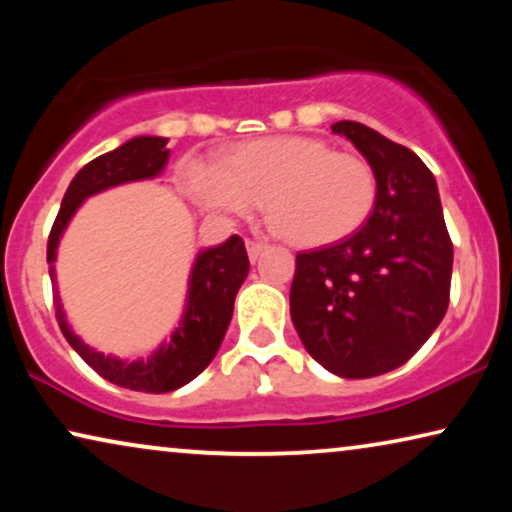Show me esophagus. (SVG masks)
<instances>
[{
  "label": "esophagus",
  "instance_id": "1",
  "mask_svg": "<svg viewBox=\"0 0 512 512\" xmlns=\"http://www.w3.org/2000/svg\"><path fill=\"white\" fill-rule=\"evenodd\" d=\"M263 249H265V244L263 242H256V240H247V251H249V261L254 263L258 256L263 254Z\"/></svg>",
  "mask_w": 512,
  "mask_h": 512
}]
</instances>
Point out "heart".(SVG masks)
<instances>
[{
	"label": "heart",
	"instance_id": "obj_1",
	"mask_svg": "<svg viewBox=\"0 0 512 512\" xmlns=\"http://www.w3.org/2000/svg\"><path fill=\"white\" fill-rule=\"evenodd\" d=\"M186 186L202 207L223 216H247L265 200L272 226L305 249L352 237L377 202L366 158L303 135L240 144L214 163L193 160Z\"/></svg>",
	"mask_w": 512,
	"mask_h": 512
}]
</instances>
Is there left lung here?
I'll return each instance as SVG.
<instances>
[{"label": "left lung", "instance_id": "8db88e82", "mask_svg": "<svg viewBox=\"0 0 512 512\" xmlns=\"http://www.w3.org/2000/svg\"><path fill=\"white\" fill-rule=\"evenodd\" d=\"M333 132L373 165L377 202L352 237L296 256L291 321L328 373L363 380L403 366L443 321L452 242L436 179L415 151L356 121Z\"/></svg>", "mask_w": 512, "mask_h": 512}]
</instances>
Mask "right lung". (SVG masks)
Here are the masks:
<instances>
[{"label": "right lung", "mask_w": 512, "mask_h": 512, "mask_svg": "<svg viewBox=\"0 0 512 512\" xmlns=\"http://www.w3.org/2000/svg\"><path fill=\"white\" fill-rule=\"evenodd\" d=\"M167 158H170L167 137L142 135L128 139L114 151L102 153L76 172L65 198H62L51 237H48L46 261L51 265L48 272H51L53 284L60 240L83 202L114 186L156 179L165 170ZM247 275L249 256L242 237L230 235L226 242L202 249L195 256L191 275H188L186 305L179 326L172 331L170 340L160 342L146 359H121V356L97 352L95 347L86 345L69 326L58 296V286H55L53 296L55 317H58L60 331L74 347V352L104 380L123 389L144 391V394H167V391L195 380L212 363L223 335L228 331L230 319H233L235 296Z\"/></svg>", "instance_id": "1"}]
</instances>
